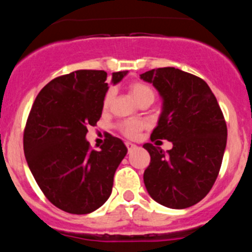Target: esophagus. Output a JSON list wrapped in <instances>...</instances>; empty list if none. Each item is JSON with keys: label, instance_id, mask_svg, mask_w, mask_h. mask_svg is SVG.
Masks as SVG:
<instances>
[{"label": "esophagus", "instance_id": "obj_1", "mask_svg": "<svg viewBox=\"0 0 252 252\" xmlns=\"http://www.w3.org/2000/svg\"><path fill=\"white\" fill-rule=\"evenodd\" d=\"M125 144H126V146H127L128 151H130L131 149L136 148V145H135V144H132V142H128V141H126V142H125Z\"/></svg>", "mask_w": 252, "mask_h": 252}]
</instances>
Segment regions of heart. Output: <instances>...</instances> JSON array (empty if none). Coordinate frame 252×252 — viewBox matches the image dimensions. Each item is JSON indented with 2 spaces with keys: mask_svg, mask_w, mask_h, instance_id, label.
<instances>
[{
  "mask_svg": "<svg viewBox=\"0 0 252 252\" xmlns=\"http://www.w3.org/2000/svg\"><path fill=\"white\" fill-rule=\"evenodd\" d=\"M128 91H130L131 95L139 104H150L155 99V91L153 90V87H150L146 83H142V82H132L128 86ZM113 94H115V92H113L112 88L107 90V92L104 93L103 101H102L103 108H108L113 98ZM117 128H119V131L124 136L128 137V139H135V137L139 136V133L144 128V121L139 119L125 120V121H121L117 125Z\"/></svg>",
  "mask_w": 252,
  "mask_h": 252,
  "instance_id": "heart-1",
  "label": "heart"
}]
</instances>
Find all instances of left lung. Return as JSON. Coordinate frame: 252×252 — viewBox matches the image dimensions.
Listing matches in <instances>:
<instances>
[{"label": "left lung", "mask_w": 252, "mask_h": 252, "mask_svg": "<svg viewBox=\"0 0 252 252\" xmlns=\"http://www.w3.org/2000/svg\"><path fill=\"white\" fill-rule=\"evenodd\" d=\"M141 79L159 91L162 112L151 133L173 142L166 153L148 142L150 164L144 183L154 201L174 209L188 208L212 189L221 169L227 126L220 104L202 78L173 66L151 69Z\"/></svg>", "instance_id": "left-lung-1"}]
</instances>
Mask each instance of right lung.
Here are the masks:
<instances>
[{"mask_svg": "<svg viewBox=\"0 0 252 252\" xmlns=\"http://www.w3.org/2000/svg\"><path fill=\"white\" fill-rule=\"evenodd\" d=\"M126 72L112 74L116 84ZM104 70H75L49 82L35 98L24 131V153L44 195L64 212L87 215L112 192L113 177L127 154L121 139L107 135L99 150L86 140L101 119L108 90Z\"/></svg>", "mask_w": 252, "mask_h": 252, "instance_id": "obj_1", "label": "right lung"}]
</instances>
